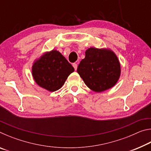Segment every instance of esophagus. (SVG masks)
<instances>
[{
    "label": "esophagus",
    "mask_w": 151,
    "mask_h": 151,
    "mask_svg": "<svg viewBox=\"0 0 151 151\" xmlns=\"http://www.w3.org/2000/svg\"><path fill=\"white\" fill-rule=\"evenodd\" d=\"M73 66L74 68H75V70L77 69V66H78L77 64H76V63H73Z\"/></svg>",
    "instance_id": "obj_1"
}]
</instances>
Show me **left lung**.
Returning <instances> with one entry per match:
<instances>
[{
	"label": "left lung",
	"instance_id": "left-lung-1",
	"mask_svg": "<svg viewBox=\"0 0 151 151\" xmlns=\"http://www.w3.org/2000/svg\"><path fill=\"white\" fill-rule=\"evenodd\" d=\"M118 57L109 48L91 47L85 51L77 72L92 91L101 93L116 85L121 76Z\"/></svg>",
	"mask_w": 151,
	"mask_h": 151
}]
</instances>
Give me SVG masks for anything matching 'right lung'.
<instances>
[{
  "label": "right lung",
  "instance_id": "obj_1",
  "mask_svg": "<svg viewBox=\"0 0 151 151\" xmlns=\"http://www.w3.org/2000/svg\"><path fill=\"white\" fill-rule=\"evenodd\" d=\"M74 70L73 66L57 50L45 52L35 60L32 66V75L35 83L50 92L62 87Z\"/></svg>",
  "mask_w": 151,
  "mask_h": 151
}]
</instances>
